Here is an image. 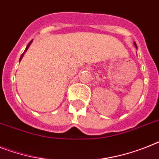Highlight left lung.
Returning a JSON list of instances; mask_svg holds the SVG:
<instances>
[{
  "label": "left lung",
  "mask_w": 159,
  "mask_h": 159,
  "mask_svg": "<svg viewBox=\"0 0 159 159\" xmlns=\"http://www.w3.org/2000/svg\"><path fill=\"white\" fill-rule=\"evenodd\" d=\"M134 45H135V48H137V46H136V44H135V43H134Z\"/></svg>",
  "instance_id": "obj_1"
}]
</instances>
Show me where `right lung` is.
<instances>
[{
	"label": "right lung",
	"mask_w": 159,
	"mask_h": 159,
	"mask_svg": "<svg viewBox=\"0 0 159 159\" xmlns=\"http://www.w3.org/2000/svg\"><path fill=\"white\" fill-rule=\"evenodd\" d=\"M32 42H33V41H31V42L28 44V46H27V47H26L25 50H24V52L23 53V54H22V55H21V56H20V59H19V61H20V60H21V59H22V58H23V56H24V53H25L26 51H27V50H28V47H29V46H30V45H31V43H32Z\"/></svg>",
	"instance_id": "obj_1"
}]
</instances>
